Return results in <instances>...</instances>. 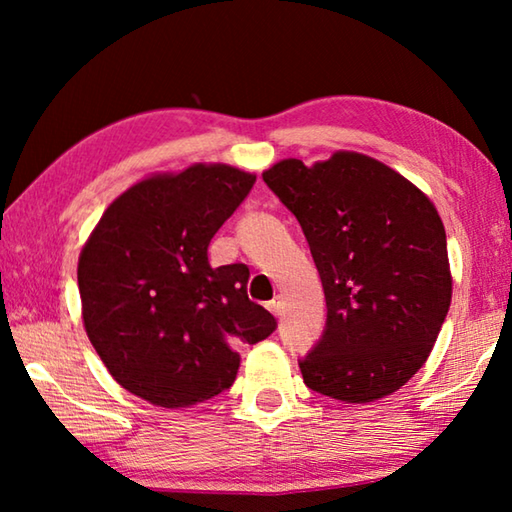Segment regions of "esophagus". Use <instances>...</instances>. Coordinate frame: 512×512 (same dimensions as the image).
Wrapping results in <instances>:
<instances>
[{
    "mask_svg": "<svg viewBox=\"0 0 512 512\" xmlns=\"http://www.w3.org/2000/svg\"><path fill=\"white\" fill-rule=\"evenodd\" d=\"M268 311H271V314H273V316H277V318H280V316L284 314V300H282L280 296H277V298H273L271 302H268Z\"/></svg>",
    "mask_w": 512,
    "mask_h": 512,
    "instance_id": "1",
    "label": "esophagus"
}]
</instances>
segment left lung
Listing matches in <instances>:
<instances>
[{"label":"left lung","mask_w":512,"mask_h":512,"mask_svg":"<svg viewBox=\"0 0 512 512\" xmlns=\"http://www.w3.org/2000/svg\"><path fill=\"white\" fill-rule=\"evenodd\" d=\"M296 214L323 282L325 332L302 379L345 404L381 400L424 361L452 302L445 225L418 187L384 162L336 151L262 173Z\"/></svg>","instance_id":"1"}]
</instances>
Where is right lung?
I'll list each match as a JSON object with an SVG mask.
<instances>
[{
	"mask_svg": "<svg viewBox=\"0 0 512 512\" xmlns=\"http://www.w3.org/2000/svg\"><path fill=\"white\" fill-rule=\"evenodd\" d=\"M255 185L230 164L158 173L117 196L79 257L83 325L119 386L164 409L223 393L241 343L277 327L248 300V266L212 268L216 230Z\"/></svg>",
	"mask_w": 512,
	"mask_h": 512,
	"instance_id": "1",
	"label": "right lung"
}]
</instances>
